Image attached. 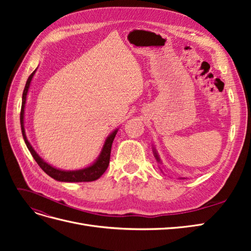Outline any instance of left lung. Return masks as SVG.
Instances as JSON below:
<instances>
[{
	"instance_id": "obj_1",
	"label": "left lung",
	"mask_w": 251,
	"mask_h": 251,
	"mask_svg": "<svg viewBox=\"0 0 251 251\" xmlns=\"http://www.w3.org/2000/svg\"><path fill=\"white\" fill-rule=\"evenodd\" d=\"M153 153H154V156H155V158H156L157 162L161 163V161H160V158H159V155H158V153H157V151H156V149H155V148H153Z\"/></svg>"
}]
</instances>
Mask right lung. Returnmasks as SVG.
Segmentation results:
<instances>
[{"mask_svg": "<svg viewBox=\"0 0 251 251\" xmlns=\"http://www.w3.org/2000/svg\"><path fill=\"white\" fill-rule=\"evenodd\" d=\"M36 69L31 73V75L28 77L26 81V86L24 89V92H23V97H22V108H21V128H22V134H23V138H24V141L26 143V146L29 150L30 153H31L32 157L34 158V160L36 163L40 165V168L46 173L48 176L51 178L55 179L57 181H62V182H90V181H95L98 178L101 177V175L107 171L109 163H110V155H111V148H112V143L114 138L118 132V128H116L115 131H113L104 141V144L102 147V150L100 151V156L97 157L96 160L87 168L81 169V170H76V171H63L54 168V166L50 165L46 161L44 160L43 158L40 157V155L36 153L34 149L32 148L31 144L28 141L26 137V133H25V127H24V114H25V104H26V100H27V94L30 88V83H31V80L33 78V75L35 74Z\"/></svg>", "mask_w": 251, "mask_h": 251, "instance_id": "right-lung-1", "label": "right lung"}]
</instances>
